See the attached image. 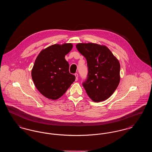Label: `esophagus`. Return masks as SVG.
<instances>
[{
	"instance_id": "1",
	"label": "esophagus",
	"mask_w": 152,
	"mask_h": 152,
	"mask_svg": "<svg viewBox=\"0 0 152 152\" xmlns=\"http://www.w3.org/2000/svg\"><path fill=\"white\" fill-rule=\"evenodd\" d=\"M75 77H76V81H77V79H78V74H77V73H76L75 74Z\"/></svg>"
}]
</instances>
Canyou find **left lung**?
Returning a JSON list of instances; mask_svg holds the SVG:
<instances>
[{"mask_svg": "<svg viewBox=\"0 0 152 152\" xmlns=\"http://www.w3.org/2000/svg\"><path fill=\"white\" fill-rule=\"evenodd\" d=\"M76 48L87 60V79L82 84L87 94L94 102L107 100L120 83V65L118 60L104 45L79 43Z\"/></svg>", "mask_w": 152, "mask_h": 152, "instance_id": "left-lung-1", "label": "left lung"}]
</instances>
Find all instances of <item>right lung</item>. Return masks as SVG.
Wrapping results in <instances>:
<instances>
[{
    "label": "right lung",
    "mask_w": 152,
    "mask_h": 152,
    "mask_svg": "<svg viewBox=\"0 0 152 152\" xmlns=\"http://www.w3.org/2000/svg\"><path fill=\"white\" fill-rule=\"evenodd\" d=\"M72 44H54L41 51L36 58L31 75L37 90L44 96L57 100L64 94L75 80L69 72L65 55L72 48Z\"/></svg>",
    "instance_id": "obj_1"
}]
</instances>
